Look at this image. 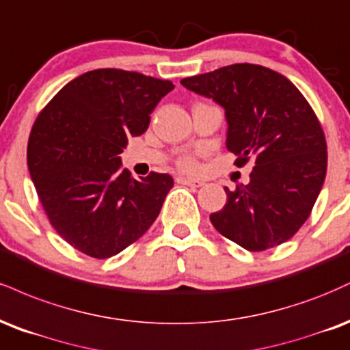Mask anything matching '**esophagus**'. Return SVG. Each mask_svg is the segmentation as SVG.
Listing matches in <instances>:
<instances>
[{
	"mask_svg": "<svg viewBox=\"0 0 350 350\" xmlns=\"http://www.w3.org/2000/svg\"><path fill=\"white\" fill-rule=\"evenodd\" d=\"M176 182L182 183V185H187V187H193V188H200L203 187V182H200V180H191V178H187V176H178L176 178Z\"/></svg>",
	"mask_w": 350,
	"mask_h": 350,
	"instance_id": "34e87169",
	"label": "esophagus"
}]
</instances>
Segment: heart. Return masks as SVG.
Returning a JSON list of instances; mask_svg holds the SVG:
<instances>
[{
  "instance_id": "1",
  "label": "heart",
  "mask_w": 350,
  "mask_h": 350,
  "mask_svg": "<svg viewBox=\"0 0 350 350\" xmlns=\"http://www.w3.org/2000/svg\"><path fill=\"white\" fill-rule=\"evenodd\" d=\"M180 165H182V168H185V170H195L196 168V162L193 159H183L182 162H180Z\"/></svg>"
}]
</instances>
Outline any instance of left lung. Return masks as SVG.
I'll return each mask as SVG.
<instances>
[{"label": "left lung", "mask_w": 350, "mask_h": 350, "mask_svg": "<svg viewBox=\"0 0 350 350\" xmlns=\"http://www.w3.org/2000/svg\"><path fill=\"white\" fill-rule=\"evenodd\" d=\"M190 92L224 109L226 147L237 167L254 160L250 183L209 216L223 236L258 252L286 242L305 224L326 178V139L299 90L286 77L254 64H234L183 78Z\"/></svg>", "instance_id": "obj_1"}]
</instances>
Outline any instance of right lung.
I'll return each instance as SVG.
<instances>
[{
  "label": "right lung",
  "instance_id": "obj_1",
  "mask_svg": "<svg viewBox=\"0 0 350 350\" xmlns=\"http://www.w3.org/2000/svg\"><path fill=\"white\" fill-rule=\"evenodd\" d=\"M175 86L168 80L98 68L68 81L32 126L27 167L45 215L70 245L108 258L157 219L174 178L134 180L121 167L129 135L147 131L150 113Z\"/></svg>",
  "mask_w": 350,
  "mask_h": 350
}]
</instances>
